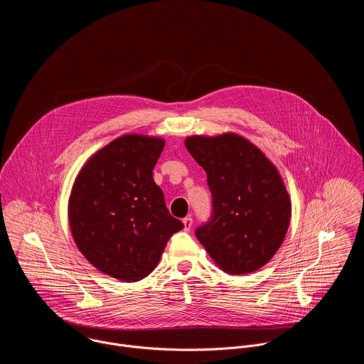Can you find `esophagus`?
Returning <instances> with one entry per match:
<instances>
[{"mask_svg": "<svg viewBox=\"0 0 364 364\" xmlns=\"http://www.w3.org/2000/svg\"><path fill=\"white\" fill-rule=\"evenodd\" d=\"M192 224H193L192 217H185V218H183V230H185V231H189V230L192 228Z\"/></svg>", "mask_w": 364, "mask_h": 364, "instance_id": "34e87169", "label": "esophagus"}]
</instances>
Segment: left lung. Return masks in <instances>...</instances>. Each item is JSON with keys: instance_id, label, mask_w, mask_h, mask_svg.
Returning a JSON list of instances; mask_svg holds the SVG:
<instances>
[{"instance_id": "obj_1", "label": "left lung", "mask_w": 364, "mask_h": 364, "mask_svg": "<svg viewBox=\"0 0 364 364\" xmlns=\"http://www.w3.org/2000/svg\"><path fill=\"white\" fill-rule=\"evenodd\" d=\"M185 147L206 171L213 196L211 221L196 230L199 242L228 274L258 270L283 244L291 218L279 169L232 132L189 136Z\"/></svg>"}]
</instances>
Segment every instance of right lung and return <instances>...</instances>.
<instances>
[{
	"label": "right lung",
	"instance_id": "add662e5",
	"mask_svg": "<svg viewBox=\"0 0 364 364\" xmlns=\"http://www.w3.org/2000/svg\"><path fill=\"white\" fill-rule=\"evenodd\" d=\"M164 147L162 137L123 134L87 159L71 188L67 213L77 248L122 282L149 276L183 228L153 179Z\"/></svg>",
	"mask_w": 364,
	"mask_h": 364
}]
</instances>
